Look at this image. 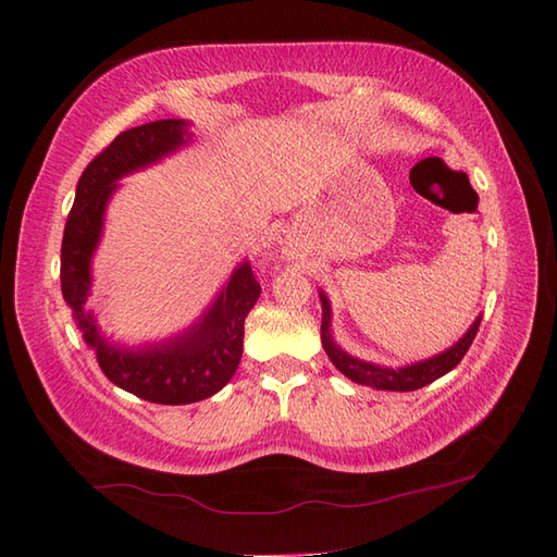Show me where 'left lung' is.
Wrapping results in <instances>:
<instances>
[{"label": "left lung", "mask_w": 557, "mask_h": 557, "mask_svg": "<svg viewBox=\"0 0 557 557\" xmlns=\"http://www.w3.org/2000/svg\"><path fill=\"white\" fill-rule=\"evenodd\" d=\"M321 304H323L321 342H323V349L330 357V361L337 366L339 373H345L347 377H351V381L359 385H371L375 389H395V393H409V389L425 387L433 381H437L441 375L453 371L455 366L465 359V354L469 351L471 342H474V337L479 333V325H481V318H476L474 325L467 330V335L461 337L455 347H449L447 351L437 354V357H433V359L405 366V369H381V366H375V363H366L361 359L349 357V354H345L335 345L333 335H330V304H327V297L323 292H321Z\"/></svg>", "instance_id": "1"}]
</instances>
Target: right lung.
<instances>
[{"instance_id":"1","label":"right lung","mask_w":557,"mask_h":557,"mask_svg":"<svg viewBox=\"0 0 557 557\" xmlns=\"http://www.w3.org/2000/svg\"><path fill=\"white\" fill-rule=\"evenodd\" d=\"M184 144V120H158L122 132L98 152L78 180L74 208L64 227L59 268L64 301L78 318L83 337L96 354L102 373L116 387L156 405H191L220 393L232 381L244 351V321L260 294L251 265L244 263L236 268L203 321L160 347L140 351L108 345L90 313H86L90 256L100 239L102 212L114 191V182Z\"/></svg>"}]
</instances>
